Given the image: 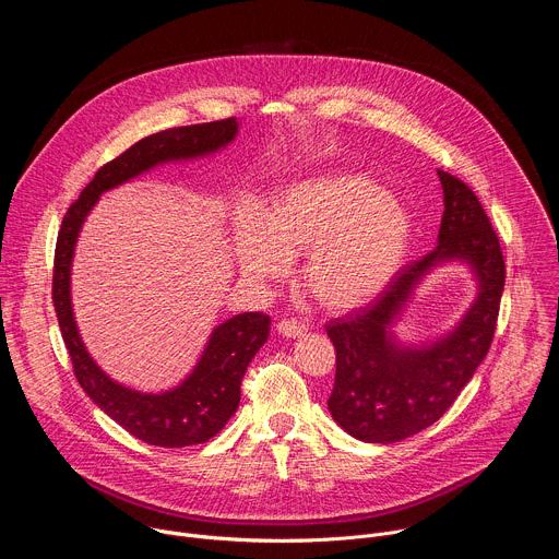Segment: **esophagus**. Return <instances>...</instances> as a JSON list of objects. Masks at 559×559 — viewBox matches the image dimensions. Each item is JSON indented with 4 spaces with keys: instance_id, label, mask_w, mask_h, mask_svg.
Instances as JSON below:
<instances>
[{
    "instance_id": "obj_1",
    "label": "esophagus",
    "mask_w": 559,
    "mask_h": 559,
    "mask_svg": "<svg viewBox=\"0 0 559 559\" xmlns=\"http://www.w3.org/2000/svg\"><path fill=\"white\" fill-rule=\"evenodd\" d=\"M276 332L283 336V338H298L305 334V325L296 323V321H281L276 325Z\"/></svg>"
}]
</instances>
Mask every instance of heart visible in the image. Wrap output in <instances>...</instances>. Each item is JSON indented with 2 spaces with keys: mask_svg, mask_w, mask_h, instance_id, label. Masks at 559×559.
I'll use <instances>...</instances> for the list:
<instances>
[{
  "mask_svg": "<svg viewBox=\"0 0 559 559\" xmlns=\"http://www.w3.org/2000/svg\"><path fill=\"white\" fill-rule=\"evenodd\" d=\"M409 243L405 205L369 177L343 170L285 183L270 214L250 205L234 229L236 261L250 283L281 278L292 254L307 249L305 287L334 311L376 298L403 267Z\"/></svg>",
  "mask_w": 559,
  "mask_h": 559,
  "instance_id": "obj_1",
  "label": "heart"
}]
</instances>
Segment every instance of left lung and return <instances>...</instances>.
Instances as JSON below:
<instances>
[{
  "mask_svg": "<svg viewBox=\"0 0 559 559\" xmlns=\"http://www.w3.org/2000/svg\"><path fill=\"white\" fill-rule=\"evenodd\" d=\"M438 177L444 212L436 250L397 272L369 307L328 325L336 347L328 407L338 427L362 442H401L440 420L493 341L504 289L498 234L466 183L442 170ZM447 262L469 267L476 281L474 302L447 335L403 344L394 336V323L421 281Z\"/></svg>",
  "mask_w": 559,
  "mask_h": 559,
  "instance_id": "1",
  "label": "left lung"
}]
</instances>
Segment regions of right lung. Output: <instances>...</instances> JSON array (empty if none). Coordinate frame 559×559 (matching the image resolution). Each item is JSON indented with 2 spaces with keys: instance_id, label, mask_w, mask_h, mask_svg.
Wrapping results in <instances>:
<instances>
[{
  "instance_id": "1",
  "label": "right lung",
  "mask_w": 559,
  "mask_h": 559,
  "mask_svg": "<svg viewBox=\"0 0 559 559\" xmlns=\"http://www.w3.org/2000/svg\"><path fill=\"white\" fill-rule=\"evenodd\" d=\"M238 134V121L223 119L170 128L150 134L106 164L68 207L55 250L52 300L74 376L91 401L134 438L154 447H190L207 442L236 414L241 380L257 352L270 336V316L246 311L216 325L194 369L166 391H139L110 378L86 349L79 334L70 276L72 259L88 214L104 192L115 190L158 166L197 162L225 150Z\"/></svg>"
}]
</instances>
